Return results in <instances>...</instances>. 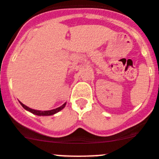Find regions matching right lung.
Listing matches in <instances>:
<instances>
[{"mask_svg": "<svg viewBox=\"0 0 159 159\" xmlns=\"http://www.w3.org/2000/svg\"><path fill=\"white\" fill-rule=\"evenodd\" d=\"M21 105H22V107H23L24 108H25V110H27V111H30V112H32L33 114L34 115H37V116H51V115H54L55 114V113L58 112L59 111H61V109H63V108H65V106H66V103L63 104L61 106L58 107V108H55V109H52V110H49V111H38V110H34V109H32V108H29V107L25 106V105H23V104L22 103V102H20Z\"/></svg>", "mask_w": 159, "mask_h": 159, "instance_id": "obj_1", "label": "right lung"}]
</instances>
